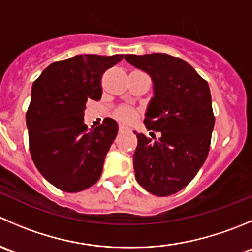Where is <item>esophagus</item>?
Returning a JSON list of instances; mask_svg holds the SVG:
<instances>
[{
  "mask_svg": "<svg viewBox=\"0 0 252 252\" xmlns=\"http://www.w3.org/2000/svg\"><path fill=\"white\" fill-rule=\"evenodd\" d=\"M128 130V128L124 126H119V133H124V131Z\"/></svg>",
  "mask_w": 252,
  "mask_h": 252,
  "instance_id": "1",
  "label": "esophagus"
}]
</instances>
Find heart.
<instances>
[{
    "mask_svg": "<svg viewBox=\"0 0 252 252\" xmlns=\"http://www.w3.org/2000/svg\"><path fill=\"white\" fill-rule=\"evenodd\" d=\"M136 116H138V112L130 107H119L117 108L113 113L114 118L124 124L133 123V122L135 121Z\"/></svg>",
    "mask_w": 252,
    "mask_h": 252,
    "instance_id": "heart-1",
    "label": "heart"
}]
</instances>
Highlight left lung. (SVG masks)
Masks as SVG:
<instances>
[{
  "instance_id": "left-lung-1",
  "label": "left lung",
  "mask_w": 252,
  "mask_h": 252,
  "mask_svg": "<svg viewBox=\"0 0 252 252\" xmlns=\"http://www.w3.org/2000/svg\"><path fill=\"white\" fill-rule=\"evenodd\" d=\"M124 58L147 73L154 85L144 121L151 138L134 131L135 179L151 194L169 196L194 179L210 151L215 126L210 88L182 58L166 53ZM155 131L161 135L152 141Z\"/></svg>"
}]
</instances>
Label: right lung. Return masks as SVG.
Wrapping results in <instances>:
<instances>
[{
    "label": "right lung",
    "mask_w": 252,
    "mask_h": 252,
    "mask_svg": "<svg viewBox=\"0 0 252 252\" xmlns=\"http://www.w3.org/2000/svg\"><path fill=\"white\" fill-rule=\"evenodd\" d=\"M123 55H79L51 63L32 88L27 126L32 158L45 179L58 189L78 192L95 184L118 133L114 119L88 129L89 98L102 95L101 77Z\"/></svg>",
    "instance_id": "right-lung-1"
}]
</instances>
